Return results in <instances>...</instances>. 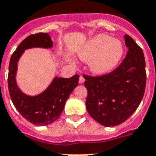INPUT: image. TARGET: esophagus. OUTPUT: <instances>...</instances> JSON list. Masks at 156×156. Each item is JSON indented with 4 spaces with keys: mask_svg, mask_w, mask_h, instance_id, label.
<instances>
[{
    "mask_svg": "<svg viewBox=\"0 0 156 156\" xmlns=\"http://www.w3.org/2000/svg\"><path fill=\"white\" fill-rule=\"evenodd\" d=\"M84 81H85L84 78H83V76H80V77H79V79H78V82H79V83H84Z\"/></svg>",
    "mask_w": 156,
    "mask_h": 156,
    "instance_id": "34e87169",
    "label": "esophagus"
}]
</instances>
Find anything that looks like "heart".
<instances>
[{
    "instance_id": "heart-1",
    "label": "heart",
    "mask_w": 156,
    "mask_h": 156,
    "mask_svg": "<svg viewBox=\"0 0 156 156\" xmlns=\"http://www.w3.org/2000/svg\"><path fill=\"white\" fill-rule=\"evenodd\" d=\"M80 58L89 61L93 73L102 75L110 73L119 64L123 55V46L106 34H98L90 39L79 52Z\"/></svg>"
}]
</instances>
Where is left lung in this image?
Here are the masks:
<instances>
[{
  "mask_svg": "<svg viewBox=\"0 0 156 156\" xmlns=\"http://www.w3.org/2000/svg\"><path fill=\"white\" fill-rule=\"evenodd\" d=\"M127 55L121 65L108 74L84 75L87 89L86 107L95 120L105 127L123 123L143 98L147 73L143 51L130 36H124Z\"/></svg>",
  "mask_w": 156,
  "mask_h": 156,
  "instance_id": "8db88e82",
  "label": "left lung"
}]
</instances>
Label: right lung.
Masks as SVG:
<instances>
[{"label": "right lung", "mask_w": 156, "mask_h": 156, "mask_svg": "<svg viewBox=\"0 0 156 156\" xmlns=\"http://www.w3.org/2000/svg\"><path fill=\"white\" fill-rule=\"evenodd\" d=\"M53 41L46 33L32 34L18 46L9 65L8 88L11 101L25 119L34 125L46 126L58 119L73 89L78 86L79 75L72 78H54L48 87L37 96L23 93L16 83L18 62L24 51L30 48H51Z\"/></svg>", "instance_id": "right-lung-1"}]
</instances>
